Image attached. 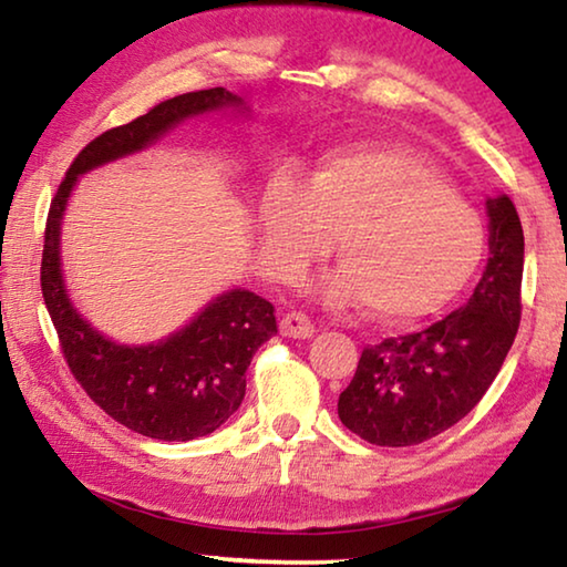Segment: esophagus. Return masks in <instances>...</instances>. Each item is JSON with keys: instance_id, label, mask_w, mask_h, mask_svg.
Here are the masks:
<instances>
[{"instance_id": "esophagus-1", "label": "esophagus", "mask_w": 567, "mask_h": 567, "mask_svg": "<svg viewBox=\"0 0 567 567\" xmlns=\"http://www.w3.org/2000/svg\"><path fill=\"white\" fill-rule=\"evenodd\" d=\"M280 332L285 334V338H302L305 340V338H312L315 324L305 312H287L280 320Z\"/></svg>"}]
</instances>
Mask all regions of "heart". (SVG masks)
Returning a JSON list of instances; mask_svg holds the SVG:
<instances>
[{
	"instance_id": "1",
	"label": "heart",
	"mask_w": 567,
	"mask_h": 567,
	"mask_svg": "<svg viewBox=\"0 0 567 567\" xmlns=\"http://www.w3.org/2000/svg\"><path fill=\"white\" fill-rule=\"evenodd\" d=\"M260 219L277 280L300 282L338 237L342 270L324 280V297H360L364 312L385 322L440 310L475 275L485 249L475 207L425 157L392 145L328 152L305 189L272 182Z\"/></svg>"
}]
</instances>
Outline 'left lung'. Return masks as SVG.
<instances>
[{"instance_id": "8db88e82", "label": "left lung", "mask_w": 567, "mask_h": 567, "mask_svg": "<svg viewBox=\"0 0 567 567\" xmlns=\"http://www.w3.org/2000/svg\"><path fill=\"white\" fill-rule=\"evenodd\" d=\"M491 257L475 292L430 328L362 350L338 415L354 435L408 447L445 433L501 372L520 328L525 239L511 197L487 199Z\"/></svg>"}]
</instances>
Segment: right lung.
I'll use <instances>...</instances> for the list:
<instances>
[{
    "label": "right lung",
    "mask_w": 567,
    "mask_h": 567,
    "mask_svg": "<svg viewBox=\"0 0 567 567\" xmlns=\"http://www.w3.org/2000/svg\"><path fill=\"white\" fill-rule=\"evenodd\" d=\"M243 104L225 87L177 94L147 114L94 137L66 169L50 205L42 249V297L64 362L94 405L134 433L185 443L215 433L245 398V372L260 344L277 334L272 302L249 290L219 295L165 342L127 348L76 315L60 270V223L74 182L92 167L155 142L182 120Z\"/></svg>",
    "instance_id": "obj_1"
}]
</instances>
